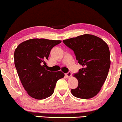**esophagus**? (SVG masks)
Listing matches in <instances>:
<instances>
[{
    "mask_svg": "<svg viewBox=\"0 0 122 122\" xmlns=\"http://www.w3.org/2000/svg\"><path fill=\"white\" fill-rule=\"evenodd\" d=\"M65 76H66V77L69 78V77H71V76H72V73L71 72H68L67 73L65 74Z\"/></svg>",
    "mask_w": 122,
    "mask_h": 122,
    "instance_id": "1",
    "label": "esophagus"
}]
</instances>
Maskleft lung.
I'll use <instances>...</instances> for the list:
<instances>
[{"instance_id": "obj_1", "label": "left lung", "mask_w": 122, "mask_h": 122, "mask_svg": "<svg viewBox=\"0 0 122 122\" xmlns=\"http://www.w3.org/2000/svg\"><path fill=\"white\" fill-rule=\"evenodd\" d=\"M63 42L73 50L78 62L82 66L74 75L79 85L71 89V93L80 99L94 97L101 89L110 69L108 46L102 39L87 34L64 40Z\"/></svg>"}]
</instances>
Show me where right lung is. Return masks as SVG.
Masks as SVG:
<instances>
[{
  "instance_id": "obj_1",
  "label": "right lung",
  "mask_w": 122,
  "mask_h": 122,
  "mask_svg": "<svg viewBox=\"0 0 122 122\" xmlns=\"http://www.w3.org/2000/svg\"><path fill=\"white\" fill-rule=\"evenodd\" d=\"M60 40L31 39L18 46L14 52V64L22 84L29 96L38 100L51 96L56 82L64 77L61 71L50 72L46 61L51 49Z\"/></svg>"
}]
</instances>
